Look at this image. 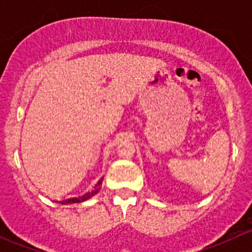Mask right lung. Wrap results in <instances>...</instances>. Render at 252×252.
I'll list each match as a JSON object with an SVG mask.
<instances>
[{"label": "right lung", "mask_w": 252, "mask_h": 252, "mask_svg": "<svg viewBox=\"0 0 252 252\" xmlns=\"http://www.w3.org/2000/svg\"><path fill=\"white\" fill-rule=\"evenodd\" d=\"M101 184H102V179H100V182H98L97 184H96L95 189H94L93 191H91V192H88V194H85V195H84V196L79 197V199H74V200H73V202L85 201V200H88V199H90V197H93L94 195H96V194H97L98 191H100V189H101Z\"/></svg>", "instance_id": "1"}]
</instances>
